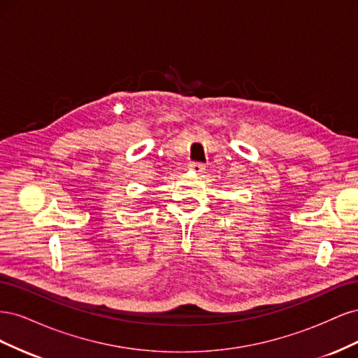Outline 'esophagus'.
Wrapping results in <instances>:
<instances>
[{"label":"esophagus","instance_id":"1","mask_svg":"<svg viewBox=\"0 0 358 358\" xmlns=\"http://www.w3.org/2000/svg\"><path fill=\"white\" fill-rule=\"evenodd\" d=\"M189 170L191 171H194V173H197V175H201V173H204V170H206V167H204V164L203 162H191L189 164Z\"/></svg>","mask_w":358,"mask_h":358}]
</instances>
